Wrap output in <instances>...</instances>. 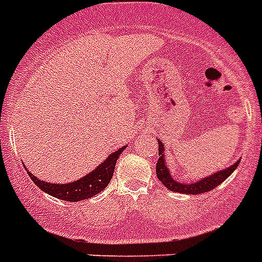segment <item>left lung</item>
<instances>
[{"instance_id":"8db88e82","label":"left lung","mask_w":262,"mask_h":262,"mask_svg":"<svg viewBox=\"0 0 262 262\" xmlns=\"http://www.w3.org/2000/svg\"><path fill=\"white\" fill-rule=\"evenodd\" d=\"M159 141V160H157L156 164V175L157 179L160 180L168 190L175 191V192L180 193H190V195H198V193H203L207 192V191L214 190L216 186H220L221 183L225 182V180L229 178V176L234 172L235 168L238 167L239 161H235V164H233L231 167L223 169V171L220 172H214L212 175L207 176V178H203L199 182H195L192 184H187V183H180L178 180H175L169 173V169L167 167V163H165V157H164V145L160 140Z\"/></svg>"}]
</instances>
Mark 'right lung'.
<instances>
[{
  "instance_id": "right-lung-1",
  "label": "right lung",
  "mask_w": 262,
  "mask_h": 262,
  "mask_svg": "<svg viewBox=\"0 0 262 262\" xmlns=\"http://www.w3.org/2000/svg\"><path fill=\"white\" fill-rule=\"evenodd\" d=\"M125 148L126 146H122L116 152H113L102 164L98 165L93 172L87 173L84 178L72 183H67V184L44 182V180L37 179L31 172H28V169L27 172L32 182L35 183L40 190L50 193V195L57 198V199L67 202L84 201V199L94 196V195L99 193L107 187V184H109L113 178V173H114L117 160H118V157H120V155Z\"/></svg>"
}]
</instances>
